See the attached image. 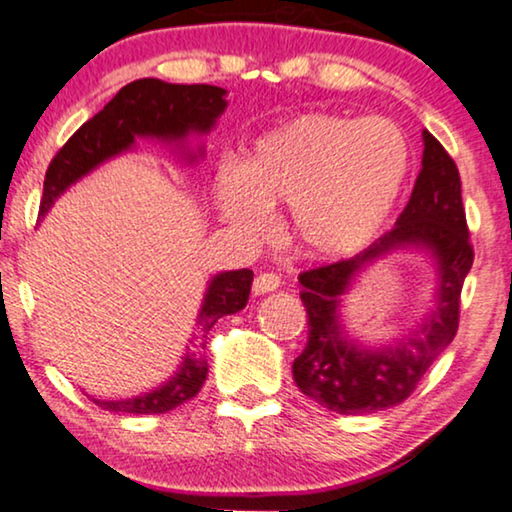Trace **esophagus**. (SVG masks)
Here are the masks:
<instances>
[{"label": "esophagus", "instance_id": "34e87169", "mask_svg": "<svg viewBox=\"0 0 512 512\" xmlns=\"http://www.w3.org/2000/svg\"><path fill=\"white\" fill-rule=\"evenodd\" d=\"M280 287V276L273 271H264V273H257L255 283H253V292L255 294H266V292H273Z\"/></svg>", "mask_w": 512, "mask_h": 512}]
</instances>
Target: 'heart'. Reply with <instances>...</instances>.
Here are the masks:
<instances>
[{"mask_svg":"<svg viewBox=\"0 0 512 512\" xmlns=\"http://www.w3.org/2000/svg\"><path fill=\"white\" fill-rule=\"evenodd\" d=\"M413 150L397 122L343 113H308L257 141L246 164L215 171V199L225 218L259 234L269 208L290 206L299 246L343 257L366 246L406 190Z\"/></svg>","mask_w":512,"mask_h":512,"instance_id":"heart-1","label":"heart"}]
</instances>
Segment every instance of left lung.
Here are the masks:
<instances>
[{
    "mask_svg": "<svg viewBox=\"0 0 512 512\" xmlns=\"http://www.w3.org/2000/svg\"><path fill=\"white\" fill-rule=\"evenodd\" d=\"M399 245H424L435 253L442 271L439 308L427 326L399 346L359 349L347 341L337 322L340 294L371 258ZM471 264L473 246L457 164L434 134L424 132L420 176L394 229L355 257L299 276L308 313V343L292 364L299 390L341 415L376 413L406 401L457 334L462 287Z\"/></svg>",
    "mask_w": 512,
    "mask_h": 512,
    "instance_id": "obj_1",
    "label": "left lung"
}]
</instances>
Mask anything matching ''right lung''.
I'll use <instances>...</instances> for the list:
<instances>
[{"label": "right lung", "instance_id": "add662e5", "mask_svg": "<svg viewBox=\"0 0 512 512\" xmlns=\"http://www.w3.org/2000/svg\"><path fill=\"white\" fill-rule=\"evenodd\" d=\"M225 90L215 85H176L157 78H139L115 95L109 104L74 132L48 164L39 215H46L53 201L71 183L88 174L109 157L122 153L134 143V136L181 139L187 132H208L225 111ZM253 271L239 269L220 273L211 280L204 306L197 318V343L187 352L181 371L160 390L125 401H99V408L115 413L157 415L190 401L204 385L208 364L201 355L204 338L222 315H232L248 304Z\"/></svg>", "mask_w": 512, "mask_h": 512}]
</instances>
